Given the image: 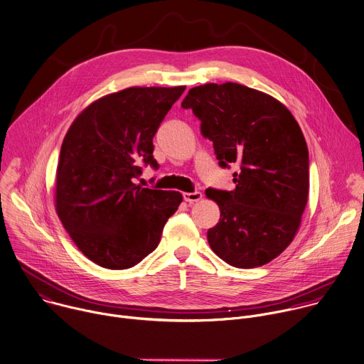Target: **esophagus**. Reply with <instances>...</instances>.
<instances>
[{
    "mask_svg": "<svg viewBox=\"0 0 364 364\" xmlns=\"http://www.w3.org/2000/svg\"><path fill=\"white\" fill-rule=\"evenodd\" d=\"M183 197H184V201L187 203H197L201 200L203 194L200 191H194V193H184Z\"/></svg>",
    "mask_w": 364,
    "mask_h": 364,
    "instance_id": "esophagus-1",
    "label": "esophagus"
}]
</instances>
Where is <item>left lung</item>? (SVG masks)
Returning <instances> with one entry per match:
<instances>
[{
	"label": "left lung",
	"mask_w": 364,
	"mask_h": 364,
	"mask_svg": "<svg viewBox=\"0 0 364 364\" xmlns=\"http://www.w3.org/2000/svg\"><path fill=\"white\" fill-rule=\"evenodd\" d=\"M201 121L221 167L240 166L231 191L207 188L220 207L207 231L227 264L255 269L282 255L299 231L309 197V150L289 108L237 82L194 87L181 102Z\"/></svg>",
	"instance_id": "1"
}]
</instances>
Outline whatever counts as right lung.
<instances>
[{
  "label": "right lung",
  "instance_id": "obj_1",
  "mask_svg": "<svg viewBox=\"0 0 364 364\" xmlns=\"http://www.w3.org/2000/svg\"><path fill=\"white\" fill-rule=\"evenodd\" d=\"M178 87H130L85 107L70 126L58 157L55 211L92 263L126 270L160 243L177 211L178 191L134 183L141 164L157 167L153 137L184 92Z\"/></svg>",
  "mask_w": 364,
  "mask_h": 364
}]
</instances>
